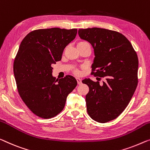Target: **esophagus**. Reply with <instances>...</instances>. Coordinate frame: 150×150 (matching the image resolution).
Segmentation results:
<instances>
[{
    "instance_id": "34e87169",
    "label": "esophagus",
    "mask_w": 150,
    "mask_h": 150,
    "mask_svg": "<svg viewBox=\"0 0 150 150\" xmlns=\"http://www.w3.org/2000/svg\"><path fill=\"white\" fill-rule=\"evenodd\" d=\"M77 83L79 85L81 84V79H80V78H77Z\"/></svg>"
}]
</instances>
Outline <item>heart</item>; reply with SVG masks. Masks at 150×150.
<instances>
[{
	"mask_svg": "<svg viewBox=\"0 0 150 150\" xmlns=\"http://www.w3.org/2000/svg\"><path fill=\"white\" fill-rule=\"evenodd\" d=\"M86 43H87V42H80L77 44V45H79V44H86ZM75 73H76V74H79V72L78 71H75Z\"/></svg>",
	"mask_w": 150,
	"mask_h": 150,
	"instance_id": "b5f03b06",
	"label": "heart"
}]
</instances>
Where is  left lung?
<instances>
[{
    "label": "left lung",
    "mask_w": 150,
    "mask_h": 150,
    "mask_svg": "<svg viewBox=\"0 0 150 150\" xmlns=\"http://www.w3.org/2000/svg\"><path fill=\"white\" fill-rule=\"evenodd\" d=\"M78 33L94 50L91 74L104 78L102 84L90 79L82 81L89 89L86 96L87 110L93 120L104 123L117 118L133 97L138 83L137 53L118 32L93 28L79 29Z\"/></svg>",
    "instance_id": "obj_1"
}]
</instances>
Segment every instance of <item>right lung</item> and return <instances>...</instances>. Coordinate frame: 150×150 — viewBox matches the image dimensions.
<instances>
[{
    "instance_id": "right-lung-1",
    "label": "right lung",
    "mask_w": 150,
    "mask_h": 150,
    "mask_svg": "<svg viewBox=\"0 0 150 150\" xmlns=\"http://www.w3.org/2000/svg\"><path fill=\"white\" fill-rule=\"evenodd\" d=\"M77 32V29H40L29 33L20 44L13 63L17 88L24 103L38 117L57 116L77 86L73 76L59 80L52 75V65L61 61L64 49Z\"/></svg>"
}]
</instances>
